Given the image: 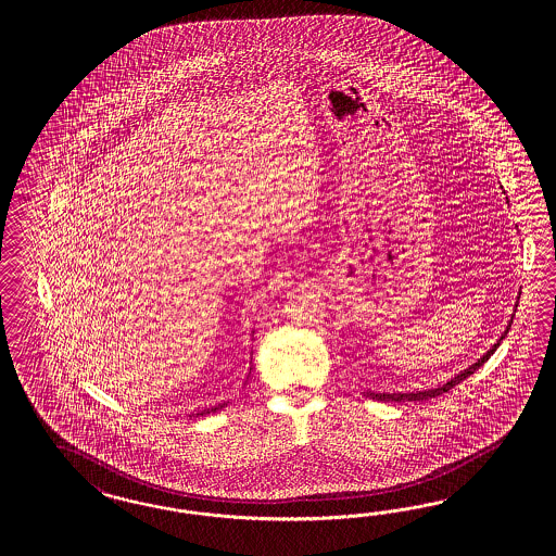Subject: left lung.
<instances>
[{"label":"left lung","instance_id":"obj_1","mask_svg":"<svg viewBox=\"0 0 556 556\" xmlns=\"http://www.w3.org/2000/svg\"><path fill=\"white\" fill-rule=\"evenodd\" d=\"M520 300V298H518ZM516 307H518V303H516ZM511 321H514V316H511V320L507 324V328H505L504 334L500 337V340L489 349L488 353L483 354L481 358H477L472 365H469L467 369L460 370V372H456L455 377H451L446 383H442V386H438L434 389H421V391H405V393H375V391H367L365 395L370 397V400H377V402H426V400H430V397H438V395H442V393H446L448 389L455 388L458 386L463 379H467L469 375H472L475 370L479 369L485 361H488L491 354L495 353V349L500 346V342L504 340L505 334H507V330L511 328Z\"/></svg>","mask_w":556,"mask_h":556}]
</instances>
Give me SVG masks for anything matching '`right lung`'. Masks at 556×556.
<instances>
[{"label":"right lung","mask_w":556,"mask_h":556,"mask_svg":"<svg viewBox=\"0 0 556 556\" xmlns=\"http://www.w3.org/2000/svg\"><path fill=\"white\" fill-rule=\"evenodd\" d=\"M251 370H253V367H251ZM251 370H249V375H251ZM249 379V377H247ZM244 386H247V381H244ZM230 404V402H222V404L214 405V407H207V409H200V412H195L193 416L198 418V416H207V414H214V412H219L222 407H226V405Z\"/></svg>","instance_id":"right-lung-1"}]
</instances>
